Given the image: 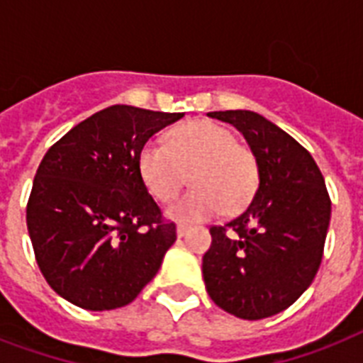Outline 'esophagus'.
<instances>
[{
    "label": "esophagus",
    "mask_w": 363,
    "mask_h": 363,
    "mask_svg": "<svg viewBox=\"0 0 363 363\" xmlns=\"http://www.w3.org/2000/svg\"><path fill=\"white\" fill-rule=\"evenodd\" d=\"M186 232H188L186 224H179V226H177V238H184Z\"/></svg>",
    "instance_id": "34e87169"
}]
</instances>
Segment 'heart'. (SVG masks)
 Instances as JSON below:
<instances>
[{
    "mask_svg": "<svg viewBox=\"0 0 363 363\" xmlns=\"http://www.w3.org/2000/svg\"><path fill=\"white\" fill-rule=\"evenodd\" d=\"M139 173L160 201H169L188 181L194 188L169 205L167 216L199 222L241 211L258 188V162L239 145L230 128L213 121H192L169 131L167 145L148 141L139 152Z\"/></svg>",
    "mask_w": 363,
    "mask_h": 363,
    "instance_id": "1",
    "label": "heart"
}]
</instances>
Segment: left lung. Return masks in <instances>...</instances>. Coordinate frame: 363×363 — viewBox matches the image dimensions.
Segmentation results:
<instances>
[{"label": "left lung", "instance_id": "obj_1", "mask_svg": "<svg viewBox=\"0 0 363 363\" xmlns=\"http://www.w3.org/2000/svg\"><path fill=\"white\" fill-rule=\"evenodd\" d=\"M207 116L235 125L258 162V190L238 218L211 228L203 256L207 294L242 320L281 313L309 288L320 267L332 201L307 150L252 111Z\"/></svg>", "mask_w": 363, "mask_h": 363}]
</instances>
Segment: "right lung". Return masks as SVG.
<instances>
[{"label":"right lung","instance_id":"add662e5","mask_svg":"<svg viewBox=\"0 0 363 363\" xmlns=\"http://www.w3.org/2000/svg\"><path fill=\"white\" fill-rule=\"evenodd\" d=\"M182 116L113 105L41 160L26 222L43 277L69 303L118 309L158 273L177 230L162 218L137 160L156 131Z\"/></svg>","mask_w":363,"mask_h":363}]
</instances>
